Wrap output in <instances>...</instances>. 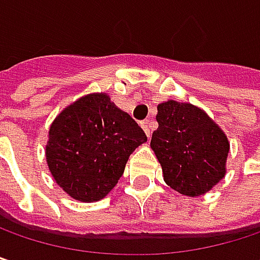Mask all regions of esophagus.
<instances>
[{
    "label": "esophagus",
    "instance_id": "34e87169",
    "mask_svg": "<svg viewBox=\"0 0 260 260\" xmlns=\"http://www.w3.org/2000/svg\"><path fill=\"white\" fill-rule=\"evenodd\" d=\"M141 128L144 129V132H146V135H147V137H150V128H149V122H141Z\"/></svg>",
    "mask_w": 260,
    "mask_h": 260
}]
</instances>
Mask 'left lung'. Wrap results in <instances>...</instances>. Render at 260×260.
Listing matches in <instances>:
<instances>
[{"label": "left lung", "mask_w": 260, "mask_h": 260, "mask_svg": "<svg viewBox=\"0 0 260 260\" xmlns=\"http://www.w3.org/2000/svg\"><path fill=\"white\" fill-rule=\"evenodd\" d=\"M150 146L164 181L183 196L208 192L226 173L229 141L200 108L176 101L158 105Z\"/></svg>", "instance_id": "8db88e82"}]
</instances>
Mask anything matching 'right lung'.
<instances>
[{
    "instance_id": "right-lung-1",
    "label": "right lung",
    "mask_w": 260,
    "mask_h": 260,
    "mask_svg": "<svg viewBox=\"0 0 260 260\" xmlns=\"http://www.w3.org/2000/svg\"><path fill=\"white\" fill-rule=\"evenodd\" d=\"M147 140L105 93L87 94L60 113L49 129L48 167L74 199H104L123 175L129 155Z\"/></svg>"
}]
</instances>
